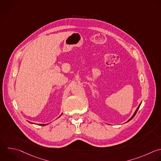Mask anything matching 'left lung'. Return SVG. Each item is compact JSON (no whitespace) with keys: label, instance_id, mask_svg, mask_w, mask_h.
I'll return each instance as SVG.
<instances>
[{"label":"left lung","instance_id":"1","mask_svg":"<svg viewBox=\"0 0 161 161\" xmlns=\"http://www.w3.org/2000/svg\"><path fill=\"white\" fill-rule=\"evenodd\" d=\"M141 103H142V102H141ZM141 103H140V104H139V105H138V108H136V110H135V113H133V115H132V116H131V118H130V119H128V121H126V122H128V121H130V120H131V119H132V118H133V117H134V116H135V114H136V112H137V111H138V109H139V108H140V105H141Z\"/></svg>","mask_w":161,"mask_h":161}]
</instances>
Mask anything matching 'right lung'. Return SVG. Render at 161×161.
<instances>
[{
	"instance_id": "add662e5",
	"label": "right lung",
	"mask_w": 161,
	"mask_h": 161,
	"mask_svg": "<svg viewBox=\"0 0 161 161\" xmlns=\"http://www.w3.org/2000/svg\"><path fill=\"white\" fill-rule=\"evenodd\" d=\"M62 113L61 114V115H60V116H58V118H59V117H60V116H62ZM29 122H30V123H32V124H33V123H31V122H30V121H29ZM47 125V124H38V125H41V126H45V125Z\"/></svg>"
}]
</instances>
